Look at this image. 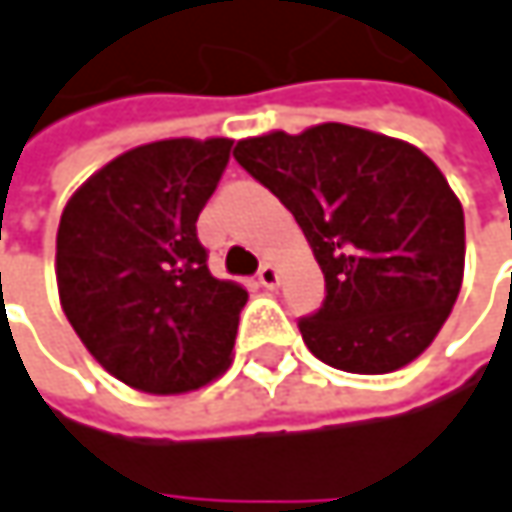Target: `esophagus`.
I'll return each mask as SVG.
<instances>
[{
    "instance_id": "obj_1",
    "label": "esophagus",
    "mask_w": 512,
    "mask_h": 512,
    "mask_svg": "<svg viewBox=\"0 0 512 512\" xmlns=\"http://www.w3.org/2000/svg\"><path fill=\"white\" fill-rule=\"evenodd\" d=\"M257 281H260V287L275 290V287L281 284V269H278L275 263H263V266L257 269Z\"/></svg>"
}]
</instances>
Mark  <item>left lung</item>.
<instances>
[{
  "label": "left lung",
  "instance_id": "1",
  "mask_svg": "<svg viewBox=\"0 0 512 512\" xmlns=\"http://www.w3.org/2000/svg\"><path fill=\"white\" fill-rule=\"evenodd\" d=\"M237 163L272 190L325 275V302L299 319L322 363L384 375L434 343L463 284V208L416 146L322 122L240 140Z\"/></svg>",
  "mask_w": 512,
  "mask_h": 512
}]
</instances>
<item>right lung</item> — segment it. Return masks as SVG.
<instances>
[{"mask_svg": "<svg viewBox=\"0 0 512 512\" xmlns=\"http://www.w3.org/2000/svg\"><path fill=\"white\" fill-rule=\"evenodd\" d=\"M231 146H137L90 175L61 213V307L102 369L140 393H190L231 366L249 293L210 275L196 234Z\"/></svg>", "mask_w": 512, "mask_h": 512, "instance_id": "1", "label": "right lung"}]
</instances>
